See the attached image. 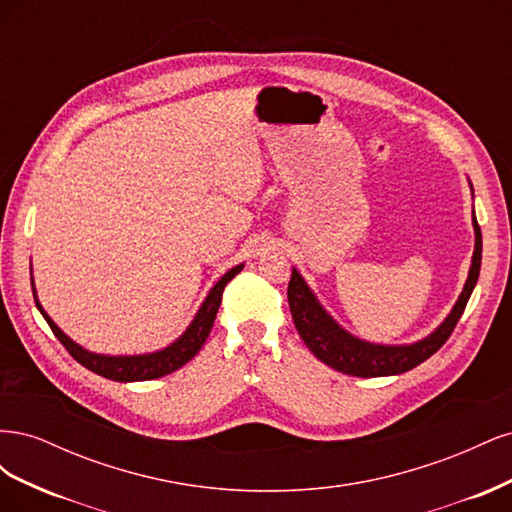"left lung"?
Segmentation results:
<instances>
[{"label":"left lung","mask_w":512,"mask_h":512,"mask_svg":"<svg viewBox=\"0 0 512 512\" xmlns=\"http://www.w3.org/2000/svg\"><path fill=\"white\" fill-rule=\"evenodd\" d=\"M468 183L474 198L472 181L468 179ZM472 226L474 254L468 271V280L463 284L459 299L436 329L427 337L416 339V342L410 344H376L352 335L327 312V307L318 301L316 292L309 288L305 277L292 267V275L288 282V305L294 327H297L305 346L312 350L316 359H320L324 365L342 371V374L359 378L397 376L427 361L433 352H438L444 346L448 335L453 333L455 324L459 322L463 309L468 305L470 294L478 282L480 258H483V237H480V228L474 211Z\"/></svg>","instance_id":"8db88e82"}]
</instances>
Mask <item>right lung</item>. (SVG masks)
<instances>
[{
  "label": "right lung",
  "instance_id": "1",
  "mask_svg": "<svg viewBox=\"0 0 512 512\" xmlns=\"http://www.w3.org/2000/svg\"><path fill=\"white\" fill-rule=\"evenodd\" d=\"M243 267L245 265L241 262V265L228 269L220 277V280L213 284V288L207 292L203 303H200L192 322L185 327V331L177 339H173V342L160 350L143 352V354H102V352H91V350L83 348L81 344H76L72 337H68L64 331H61L53 322V318L44 312V307H42V303L38 299V292H36L34 275H32V292H34V301H36L38 312L44 316L46 322H49V327L55 333V337L66 346V350L83 367L94 371V374H98L102 378L115 380V382H143V380L162 378V376L170 374V371L183 367L192 359V356H196V352L200 348H203V344L207 342V337L211 333L215 314H218V309H220L222 292H224L226 284ZM29 271H32V267H29Z\"/></svg>",
  "mask_w": 512,
  "mask_h": 512
}]
</instances>
